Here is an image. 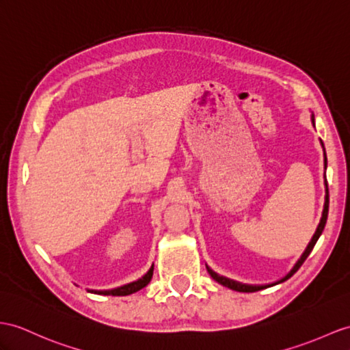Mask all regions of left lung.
<instances>
[{"label": "left lung", "instance_id": "1", "mask_svg": "<svg viewBox=\"0 0 350 350\" xmlns=\"http://www.w3.org/2000/svg\"><path fill=\"white\" fill-rule=\"evenodd\" d=\"M314 120V118L312 117V122ZM325 151V150H323ZM323 156H325V152H323ZM323 163H325V167H327V156H325V159H323ZM325 203H323V211H322V218H321V223H319V226H318V228H317V232H314V234H313V237H312V241L309 242V245H308V248H306V251L303 252V255H301V258L297 261V264L295 266L293 267V270L289 271V273L282 279V280H279V282H284V280H286L288 278H291L295 271L301 267V264L304 262V260L309 257V254L312 252V250H313V246H314V243H317V241L319 239V236H321V233L323 232V227H325V223H327V217H328V204H329V196H328V185H327V181H325ZM208 271H209V275H211V278L214 279V280H217L218 284H221L223 286H227V288H230V289H233V291H239V293H255V291H260V289H264V288H269V286H271V285H264V286H254V285H243V284H239V282H234V280H230V279H227V278H223V276H218L215 271H212L211 269H208ZM278 282V284H279Z\"/></svg>", "mask_w": 350, "mask_h": 350}]
</instances>
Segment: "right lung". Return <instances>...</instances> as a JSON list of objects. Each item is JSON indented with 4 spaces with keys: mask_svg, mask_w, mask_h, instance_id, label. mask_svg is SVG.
<instances>
[{
    "mask_svg": "<svg viewBox=\"0 0 350 350\" xmlns=\"http://www.w3.org/2000/svg\"><path fill=\"white\" fill-rule=\"evenodd\" d=\"M152 270H154V266H151V269L141 279L135 280V282H131V284H127V285H123L120 288L111 289V291H93V289L90 291V289H89V293L102 294V295H129V294H133L136 291H139V289H142L144 286L148 285V282H150L151 278H152Z\"/></svg>",
    "mask_w": 350,
    "mask_h": 350,
    "instance_id": "add662e5",
    "label": "right lung"
}]
</instances>
